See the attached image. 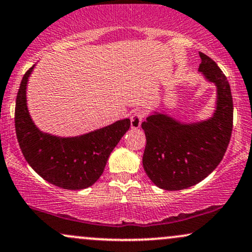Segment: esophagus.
Segmentation results:
<instances>
[{
	"mask_svg": "<svg viewBox=\"0 0 252 252\" xmlns=\"http://www.w3.org/2000/svg\"><path fill=\"white\" fill-rule=\"evenodd\" d=\"M144 117L143 111H135L134 114L130 117V126L132 129H138L141 126V123H142Z\"/></svg>",
	"mask_w": 252,
	"mask_h": 252,
	"instance_id": "1",
	"label": "esophagus"
}]
</instances>
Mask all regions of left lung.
I'll return each instance as SVG.
<instances>
[{
  "instance_id": "1",
  "label": "left lung",
  "mask_w": 252,
  "mask_h": 252,
  "mask_svg": "<svg viewBox=\"0 0 252 252\" xmlns=\"http://www.w3.org/2000/svg\"><path fill=\"white\" fill-rule=\"evenodd\" d=\"M199 56L198 71L217 89L212 116L181 122L166 112L153 111L142 123L147 140L143 168L162 189H185L204 180L220 163L230 142L233 121L230 84L211 58L201 52Z\"/></svg>"
}]
</instances>
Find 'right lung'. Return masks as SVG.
Instances as JSON below:
<instances>
[{"label":"right lung","mask_w":252,"mask_h":252,"mask_svg":"<svg viewBox=\"0 0 252 252\" xmlns=\"http://www.w3.org/2000/svg\"><path fill=\"white\" fill-rule=\"evenodd\" d=\"M35 65L26 72L16 97L15 129L22 154L32 168L54 186L88 189L103 174L110 154L129 130L130 120L124 118L71 137L42 131L34 123L27 106L28 79Z\"/></svg>","instance_id":"add662e5"}]
</instances>
